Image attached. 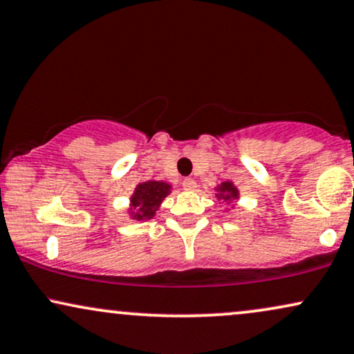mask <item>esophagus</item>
Returning a JSON list of instances; mask_svg holds the SVG:
<instances>
[{"label": "esophagus", "instance_id": "34e87169", "mask_svg": "<svg viewBox=\"0 0 354 354\" xmlns=\"http://www.w3.org/2000/svg\"><path fill=\"white\" fill-rule=\"evenodd\" d=\"M182 187H184L185 190H195V189H197V182H195L194 178H184V182H182Z\"/></svg>", "mask_w": 354, "mask_h": 354}]
</instances>
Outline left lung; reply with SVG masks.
<instances>
[{
	"label": "left lung",
	"mask_w": 354,
	"mask_h": 354,
	"mask_svg": "<svg viewBox=\"0 0 354 354\" xmlns=\"http://www.w3.org/2000/svg\"><path fill=\"white\" fill-rule=\"evenodd\" d=\"M216 192L218 200H225V202H231V200H236L239 197V192L233 185V182H223V184L216 187Z\"/></svg>",
	"instance_id": "obj_1"
}]
</instances>
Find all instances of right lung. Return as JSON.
<instances>
[{"instance_id":"right-lung-1","label":"right lung","mask_w":354,"mask_h":354,"mask_svg":"<svg viewBox=\"0 0 354 354\" xmlns=\"http://www.w3.org/2000/svg\"><path fill=\"white\" fill-rule=\"evenodd\" d=\"M170 194V185L165 182L147 180L139 184L131 195L129 216L133 220H151L159 210L162 200Z\"/></svg>"}]
</instances>
